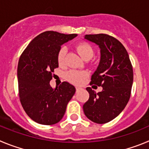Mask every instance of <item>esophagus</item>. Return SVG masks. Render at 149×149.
<instances>
[{
    "label": "esophagus",
    "instance_id": "obj_1",
    "mask_svg": "<svg viewBox=\"0 0 149 149\" xmlns=\"http://www.w3.org/2000/svg\"><path fill=\"white\" fill-rule=\"evenodd\" d=\"M81 88H79V87H76V92H78V91H79L80 90H81Z\"/></svg>",
    "mask_w": 149,
    "mask_h": 149
}]
</instances>
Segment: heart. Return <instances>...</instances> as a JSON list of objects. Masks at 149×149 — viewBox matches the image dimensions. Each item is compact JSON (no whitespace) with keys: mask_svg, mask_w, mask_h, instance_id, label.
<instances>
[{"mask_svg":"<svg viewBox=\"0 0 149 149\" xmlns=\"http://www.w3.org/2000/svg\"><path fill=\"white\" fill-rule=\"evenodd\" d=\"M76 49L78 53H79L81 58L84 59L89 58L91 59L93 56V48L88 43L81 42L79 43L76 46ZM68 53V48L67 47L63 46L60 48L58 53V62L60 66H63L65 64V58ZM88 73L84 71H78L75 70H70L66 73V79L69 82L73 83L75 84H79L83 82L84 79L88 76Z\"/></svg>","mask_w":149,"mask_h":149,"instance_id":"b5f03b06","label":"heart"}]
</instances>
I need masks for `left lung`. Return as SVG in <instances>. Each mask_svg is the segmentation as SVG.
<instances>
[{
	"instance_id": "obj_1",
	"label": "left lung",
	"mask_w": 149,
	"mask_h": 149,
	"mask_svg": "<svg viewBox=\"0 0 149 149\" xmlns=\"http://www.w3.org/2000/svg\"><path fill=\"white\" fill-rule=\"evenodd\" d=\"M84 38L100 49V61L91 76V84L102 87L96 93L86 88L89 100L83 105L85 116L93 123L104 124L121 113L131 96L133 68L129 56L120 41L106 34L86 35Z\"/></svg>"
}]
</instances>
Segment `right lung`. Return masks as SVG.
I'll return each mask as SVG.
<instances>
[{"instance_id": "1", "label": "right lung", "mask_w": 149, "mask_h": 149, "mask_svg": "<svg viewBox=\"0 0 149 149\" xmlns=\"http://www.w3.org/2000/svg\"><path fill=\"white\" fill-rule=\"evenodd\" d=\"M54 31L41 33L29 43L18 61L20 101L26 114L41 125H53L64 116L76 88L67 81L52 88L49 81L58 67L61 46L76 37Z\"/></svg>"}]
</instances>
